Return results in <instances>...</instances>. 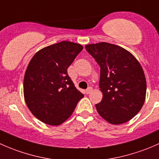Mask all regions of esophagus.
I'll return each instance as SVG.
<instances>
[{"instance_id": "esophagus-1", "label": "esophagus", "mask_w": 159, "mask_h": 159, "mask_svg": "<svg viewBox=\"0 0 159 159\" xmlns=\"http://www.w3.org/2000/svg\"><path fill=\"white\" fill-rule=\"evenodd\" d=\"M92 91H93V87H89V88H88V89L86 90V94H89V93H90Z\"/></svg>"}]
</instances>
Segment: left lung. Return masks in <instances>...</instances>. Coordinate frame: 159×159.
<instances>
[{"mask_svg": "<svg viewBox=\"0 0 159 159\" xmlns=\"http://www.w3.org/2000/svg\"><path fill=\"white\" fill-rule=\"evenodd\" d=\"M85 47L100 66L102 99L96 105L98 113L112 125L128 122L139 112L146 96V80L139 62L115 44L101 42Z\"/></svg>", "mask_w": 159, "mask_h": 159, "instance_id": "obj_1", "label": "left lung"}]
</instances>
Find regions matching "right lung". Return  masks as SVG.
<instances>
[{"label":"right lung","instance_id":"right-lung-1","mask_svg":"<svg viewBox=\"0 0 159 159\" xmlns=\"http://www.w3.org/2000/svg\"><path fill=\"white\" fill-rule=\"evenodd\" d=\"M83 46L62 41L41 49L34 54L25 71V102L37 119L50 125H60L73 114L83 94L67 74Z\"/></svg>","mask_w":159,"mask_h":159}]
</instances>
